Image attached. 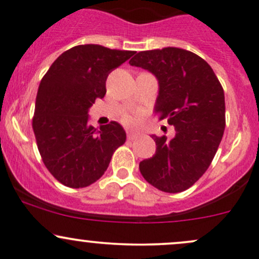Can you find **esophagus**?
<instances>
[{
    "mask_svg": "<svg viewBox=\"0 0 259 259\" xmlns=\"http://www.w3.org/2000/svg\"><path fill=\"white\" fill-rule=\"evenodd\" d=\"M139 138V134H137V133H133V132H127V139L129 140H137V139Z\"/></svg>",
    "mask_w": 259,
    "mask_h": 259,
    "instance_id": "esophagus-1",
    "label": "esophagus"
}]
</instances>
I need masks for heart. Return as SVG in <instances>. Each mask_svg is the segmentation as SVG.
Segmentation results:
<instances>
[{"instance_id":"b5f03b06","label":"heart","mask_w":259,"mask_h":259,"mask_svg":"<svg viewBox=\"0 0 259 259\" xmlns=\"http://www.w3.org/2000/svg\"><path fill=\"white\" fill-rule=\"evenodd\" d=\"M126 122H129V124H132V122H133V119L127 118V119H126Z\"/></svg>"}]
</instances>
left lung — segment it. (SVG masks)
I'll list each match as a JSON object with an SVG mask.
<instances>
[{"label": "left lung", "mask_w": 259, "mask_h": 259, "mask_svg": "<svg viewBox=\"0 0 259 259\" xmlns=\"http://www.w3.org/2000/svg\"><path fill=\"white\" fill-rule=\"evenodd\" d=\"M130 65L149 70L159 83L154 111L175 126V137L152 135L156 151L139 164L144 179L168 194L182 192L211 165L226 125L225 93L205 59L176 47L143 51Z\"/></svg>", "instance_id": "obj_1"}]
</instances>
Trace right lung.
I'll use <instances>...</instances> for the list:
<instances>
[{
	"instance_id": "right-lung-1",
	"label": "right lung",
	"mask_w": 259,
	"mask_h": 259,
	"mask_svg": "<svg viewBox=\"0 0 259 259\" xmlns=\"http://www.w3.org/2000/svg\"><path fill=\"white\" fill-rule=\"evenodd\" d=\"M134 53L75 46L62 53L40 80L32 126L46 167L64 186L80 189L102 178L114 151L126 140L116 121L92 126L88 111L107 93L109 73Z\"/></svg>"
}]
</instances>
